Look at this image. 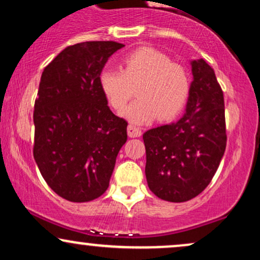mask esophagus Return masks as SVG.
I'll use <instances>...</instances> for the list:
<instances>
[{
  "label": "esophagus",
  "instance_id": "obj_1",
  "mask_svg": "<svg viewBox=\"0 0 260 260\" xmlns=\"http://www.w3.org/2000/svg\"><path fill=\"white\" fill-rule=\"evenodd\" d=\"M127 132L131 138H137V137L142 136V131H140V128L133 126V124H129V126L127 127Z\"/></svg>",
  "mask_w": 260,
  "mask_h": 260
}]
</instances>
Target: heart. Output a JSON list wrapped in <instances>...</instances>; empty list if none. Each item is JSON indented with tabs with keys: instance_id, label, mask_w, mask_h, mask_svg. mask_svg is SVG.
Segmentation results:
<instances>
[{
	"instance_id": "obj_1",
	"label": "heart",
	"mask_w": 260,
	"mask_h": 260,
	"mask_svg": "<svg viewBox=\"0 0 260 260\" xmlns=\"http://www.w3.org/2000/svg\"><path fill=\"white\" fill-rule=\"evenodd\" d=\"M122 62L123 70L101 71L99 85L115 110L123 109L138 88L139 99L122 111L123 117L143 124L156 117L172 120L183 110L190 92V77L184 66L151 47L128 53Z\"/></svg>"
}]
</instances>
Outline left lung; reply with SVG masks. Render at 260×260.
<instances>
[{"label":"left lung","mask_w":260,"mask_h":260,"mask_svg":"<svg viewBox=\"0 0 260 260\" xmlns=\"http://www.w3.org/2000/svg\"><path fill=\"white\" fill-rule=\"evenodd\" d=\"M186 113L143 134L148 186L160 199L190 201L208 187L226 148L223 92L204 59L192 61Z\"/></svg>","instance_id":"obj_1"}]
</instances>
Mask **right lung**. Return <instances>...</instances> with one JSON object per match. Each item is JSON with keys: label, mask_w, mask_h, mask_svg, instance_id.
Wrapping results in <instances>:
<instances>
[{"label": "right lung", "mask_w": 260, "mask_h": 260, "mask_svg": "<svg viewBox=\"0 0 260 260\" xmlns=\"http://www.w3.org/2000/svg\"><path fill=\"white\" fill-rule=\"evenodd\" d=\"M123 44L85 41L45 67L34 105V154L50 188L70 202L99 198L110 183L127 121L113 115L99 85L107 59Z\"/></svg>", "instance_id": "obj_1"}]
</instances>
